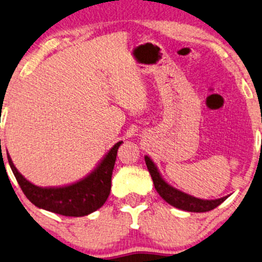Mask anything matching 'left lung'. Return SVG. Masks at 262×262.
Masks as SVG:
<instances>
[{
  "instance_id": "8db88e82",
  "label": "left lung",
  "mask_w": 262,
  "mask_h": 262,
  "mask_svg": "<svg viewBox=\"0 0 262 262\" xmlns=\"http://www.w3.org/2000/svg\"><path fill=\"white\" fill-rule=\"evenodd\" d=\"M145 162L149 173H151L156 190L158 191V194L167 204H170L173 207L188 212H208L219 206L223 201H225L229 198V195L228 196L214 199V200H205V199L195 198L193 195L184 193V191L177 189L170 183H167L158 170V166L148 156H145Z\"/></svg>"
}]
</instances>
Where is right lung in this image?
Here are the masks:
<instances>
[{
    "instance_id": "obj_1",
    "label": "right lung",
    "mask_w": 262,
    "mask_h": 262,
    "mask_svg": "<svg viewBox=\"0 0 262 262\" xmlns=\"http://www.w3.org/2000/svg\"><path fill=\"white\" fill-rule=\"evenodd\" d=\"M122 142L123 141L116 142L99 160L95 169L85 177L64 186H36L19 172L8 151L7 157L20 188L34 206L66 217H83L97 211L105 204L110 194L111 176L117 151Z\"/></svg>"
}]
</instances>
